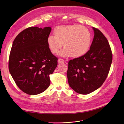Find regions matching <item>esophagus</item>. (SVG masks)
Listing matches in <instances>:
<instances>
[{
	"label": "esophagus",
	"mask_w": 124,
	"mask_h": 124,
	"mask_svg": "<svg viewBox=\"0 0 124 124\" xmlns=\"http://www.w3.org/2000/svg\"><path fill=\"white\" fill-rule=\"evenodd\" d=\"M64 62H65V61H63V60L62 59L60 58V59H59L58 60V63H63Z\"/></svg>",
	"instance_id": "obj_1"
}]
</instances>
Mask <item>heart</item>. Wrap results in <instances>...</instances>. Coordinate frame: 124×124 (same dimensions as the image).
Returning <instances> with one entry per match:
<instances>
[{
  "instance_id": "1",
  "label": "heart",
  "mask_w": 124,
  "mask_h": 124,
  "mask_svg": "<svg viewBox=\"0 0 124 124\" xmlns=\"http://www.w3.org/2000/svg\"><path fill=\"white\" fill-rule=\"evenodd\" d=\"M54 35L47 37V43L51 52L57 54L62 46V56L78 58L84 55L89 49L92 35L85 26L80 25H62L54 29Z\"/></svg>"
}]
</instances>
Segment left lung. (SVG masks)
I'll return each instance as SVG.
<instances>
[{
    "mask_svg": "<svg viewBox=\"0 0 124 124\" xmlns=\"http://www.w3.org/2000/svg\"><path fill=\"white\" fill-rule=\"evenodd\" d=\"M93 29L94 37L89 50L81 57L70 60L67 72L71 88L83 95L101 87L108 76L112 61L107 39L99 29Z\"/></svg>",
    "mask_w": 124,
    "mask_h": 124,
    "instance_id": "8db88e82",
    "label": "left lung"
}]
</instances>
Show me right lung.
<instances>
[{
  "mask_svg": "<svg viewBox=\"0 0 124 124\" xmlns=\"http://www.w3.org/2000/svg\"><path fill=\"white\" fill-rule=\"evenodd\" d=\"M50 27H31L15 38L9 56V70L19 88L30 95L43 92L50 85V74L57 66L47 43Z\"/></svg>",
  "mask_w": 124,
  "mask_h": 124,
  "instance_id": "right-lung-1",
  "label": "right lung"
}]
</instances>
